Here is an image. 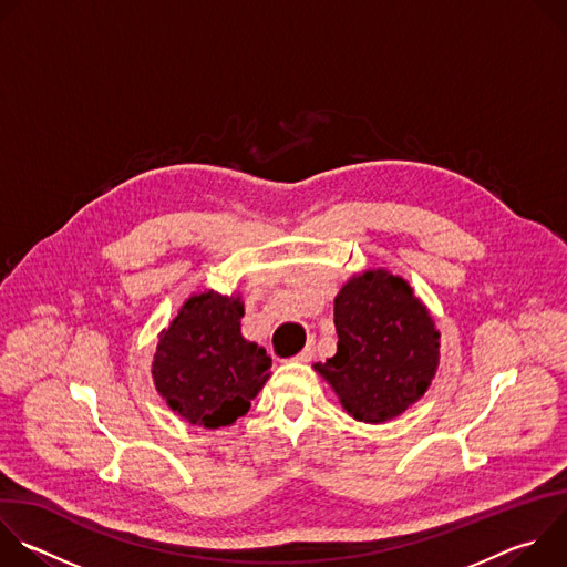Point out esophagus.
<instances>
[{
    "mask_svg": "<svg viewBox=\"0 0 567 567\" xmlns=\"http://www.w3.org/2000/svg\"><path fill=\"white\" fill-rule=\"evenodd\" d=\"M311 357H313V350H311V348H305V350H300V352L293 357V361H296V363H307V361H311Z\"/></svg>",
    "mask_w": 567,
    "mask_h": 567,
    "instance_id": "34e87169",
    "label": "esophagus"
}]
</instances>
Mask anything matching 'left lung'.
Wrapping results in <instances>:
<instances>
[{
	"label": "left lung",
	"instance_id": "1",
	"mask_svg": "<svg viewBox=\"0 0 567 567\" xmlns=\"http://www.w3.org/2000/svg\"><path fill=\"white\" fill-rule=\"evenodd\" d=\"M337 354L313 370L359 422L401 415L429 390L440 332L411 285L385 269L350 278L334 298Z\"/></svg>",
	"mask_w": 567,
	"mask_h": 567
}]
</instances>
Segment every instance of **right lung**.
<instances>
[{
    "instance_id": "1",
    "label": "right lung",
    "mask_w": 567,
    "mask_h": 567,
    "mask_svg": "<svg viewBox=\"0 0 567 567\" xmlns=\"http://www.w3.org/2000/svg\"><path fill=\"white\" fill-rule=\"evenodd\" d=\"M241 316L239 296L202 291L184 302L158 337L154 385L195 426L219 429L245 417L269 379L271 357L241 337Z\"/></svg>"
}]
</instances>
